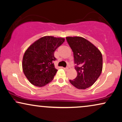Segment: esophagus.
<instances>
[{
    "label": "esophagus",
    "instance_id": "esophagus-1",
    "mask_svg": "<svg viewBox=\"0 0 122 122\" xmlns=\"http://www.w3.org/2000/svg\"><path fill=\"white\" fill-rule=\"evenodd\" d=\"M63 69H64V70H65V71H67V70H69V68H68V67H64V68H63Z\"/></svg>",
    "mask_w": 122,
    "mask_h": 122
}]
</instances>
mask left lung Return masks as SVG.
Wrapping results in <instances>:
<instances>
[{
	"instance_id": "obj_1",
	"label": "left lung",
	"mask_w": 122,
	"mask_h": 122,
	"mask_svg": "<svg viewBox=\"0 0 122 122\" xmlns=\"http://www.w3.org/2000/svg\"><path fill=\"white\" fill-rule=\"evenodd\" d=\"M66 40L74 52L75 70L77 75L70 80L79 89L90 87L97 80L103 69L101 52L92 43L81 37H67Z\"/></svg>"
}]
</instances>
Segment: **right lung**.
I'll return each instance as SVG.
<instances>
[{
  "label": "right lung",
  "instance_id": "obj_1",
  "mask_svg": "<svg viewBox=\"0 0 122 122\" xmlns=\"http://www.w3.org/2000/svg\"><path fill=\"white\" fill-rule=\"evenodd\" d=\"M65 38L53 36L42 37L26 50L22 60L24 74L32 85L44 86L53 80L57 70L53 61L55 51L64 43Z\"/></svg>",
  "mask_w": 122,
  "mask_h": 122
}]
</instances>
